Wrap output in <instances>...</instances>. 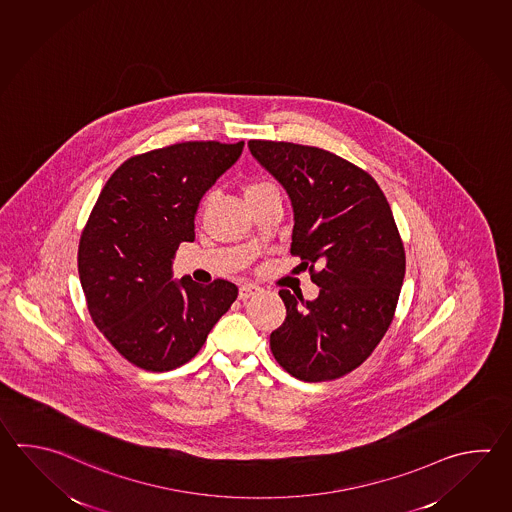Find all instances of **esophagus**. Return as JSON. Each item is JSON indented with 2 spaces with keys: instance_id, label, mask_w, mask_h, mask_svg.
Listing matches in <instances>:
<instances>
[{
  "instance_id": "esophagus-1",
  "label": "esophagus",
  "mask_w": 512,
  "mask_h": 512,
  "mask_svg": "<svg viewBox=\"0 0 512 512\" xmlns=\"http://www.w3.org/2000/svg\"><path fill=\"white\" fill-rule=\"evenodd\" d=\"M261 292V286H257V284H253V282H246V284H242L239 288V299H248L251 295H255V293Z\"/></svg>"
}]
</instances>
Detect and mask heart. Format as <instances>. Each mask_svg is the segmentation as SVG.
<instances>
[{
	"instance_id": "heart-1",
	"label": "heart",
	"mask_w": 512,
	"mask_h": 512,
	"mask_svg": "<svg viewBox=\"0 0 512 512\" xmlns=\"http://www.w3.org/2000/svg\"><path fill=\"white\" fill-rule=\"evenodd\" d=\"M270 193H279V189L275 188V184L268 182V180H251L246 186H244V197L250 202V200L261 199L264 195H270ZM206 204V202H204Z\"/></svg>"
}]
</instances>
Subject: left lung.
Listing matches in <instances>:
<instances>
[{"instance_id":"obj_1","label":"left lung","mask_w":512,"mask_h":512,"mask_svg":"<svg viewBox=\"0 0 512 512\" xmlns=\"http://www.w3.org/2000/svg\"><path fill=\"white\" fill-rule=\"evenodd\" d=\"M248 146L290 195V251L321 288L315 301L279 292L286 319L270 335L273 357L301 381L343 377L383 339L405 279V248L390 204L372 175L330 151L273 140Z\"/></svg>"}]
</instances>
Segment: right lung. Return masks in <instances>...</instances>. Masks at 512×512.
I'll list each match as a JSON object with an SVG mask.
<instances>
[{"label": "right lung", "instance_id": "1", "mask_svg": "<svg viewBox=\"0 0 512 512\" xmlns=\"http://www.w3.org/2000/svg\"><path fill=\"white\" fill-rule=\"evenodd\" d=\"M244 142H180L127 158L105 182L78 246L96 328L129 363L167 372L191 361L239 295L230 281H173L180 242L195 240L202 195Z\"/></svg>", "mask_w": 512, "mask_h": 512}]
</instances>
